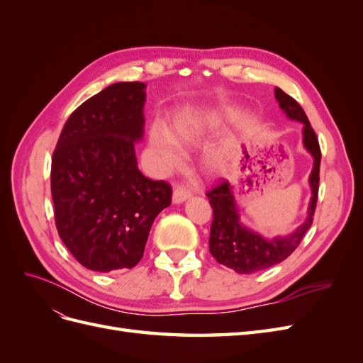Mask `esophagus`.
<instances>
[{
  "instance_id": "esophagus-1",
  "label": "esophagus",
  "mask_w": 363,
  "mask_h": 363,
  "mask_svg": "<svg viewBox=\"0 0 363 363\" xmlns=\"http://www.w3.org/2000/svg\"><path fill=\"white\" fill-rule=\"evenodd\" d=\"M191 196V191L183 188V186H177V188L174 189L172 192V203L175 204H180L183 201H186Z\"/></svg>"
}]
</instances>
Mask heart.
Listing matches in <instances>:
<instances>
[{
    "instance_id": "b5f03b06",
    "label": "heart",
    "mask_w": 363,
    "mask_h": 363,
    "mask_svg": "<svg viewBox=\"0 0 363 363\" xmlns=\"http://www.w3.org/2000/svg\"><path fill=\"white\" fill-rule=\"evenodd\" d=\"M225 116V111H182L172 116L169 128L156 123L150 130V147L157 171L177 168L183 160L182 147H191L216 127ZM203 167L207 172H223L228 163V152L223 147H211L203 155Z\"/></svg>"
}]
</instances>
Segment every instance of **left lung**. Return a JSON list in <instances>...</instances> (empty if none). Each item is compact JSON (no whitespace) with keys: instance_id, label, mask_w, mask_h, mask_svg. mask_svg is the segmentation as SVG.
<instances>
[{"instance_id":"8db88e82","label":"left lung","mask_w":363,"mask_h":363,"mask_svg":"<svg viewBox=\"0 0 363 363\" xmlns=\"http://www.w3.org/2000/svg\"><path fill=\"white\" fill-rule=\"evenodd\" d=\"M276 100L289 119L303 124V145L313 159V168L309 175L312 196L307 207L306 221L296 227L291 235L265 238L247 227L240 221L233 186L227 180L221 182L206 195L213 208V221L208 238V250L218 263L233 269L238 274H252L268 269L289 257L313 223V213L318 199V183H320L321 150L315 131L307 119L301 106L292 96L276 87Z\"/></svg>"}]
</instances>
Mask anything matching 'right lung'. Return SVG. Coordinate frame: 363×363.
<instances>
[{"mask_svg": "<svg viewBox=\"0 0 363 363\" xmlns=\"http://www.w3.org/2000/svg\"><path fill=\"white\" fill-rule=\"evenodd\" d=\"M145 83L121 82L86 100L65 124L51 160V195L60 239L87 269H130L144 256L171 186L138 168Z\"/></svg>", "mask_w": 363, "mask_h": 363, "instance_id": "right-lung-1", "label": "right lung"}]
</instances>
